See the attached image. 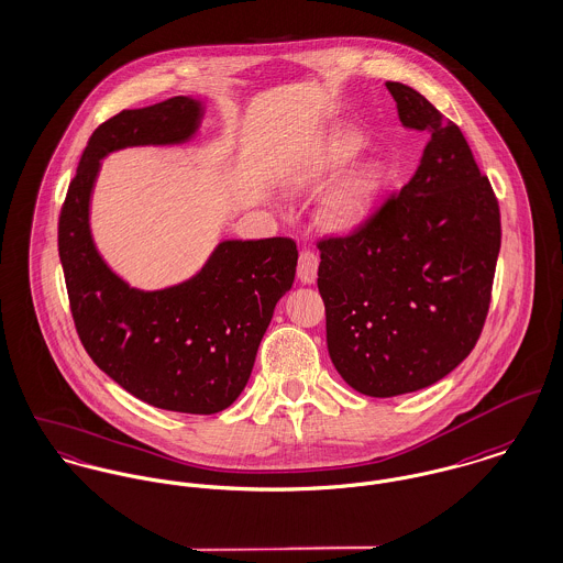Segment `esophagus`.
<instances>
[{"mask_svg": "<svg viewBox=\"0 0 563 563\" xmlns=\"http://www.w3.org/2000/svg\"><path fill=\"white\" fill-rule=\"evenodd\" d=\"M318 254L311 250H303L299 256V266H297V275L301 279V284H313L316 275H318Z\"/></svg>", "mask_w": 563, "mask_h": 563, "instance_id": "esophagus-1", "label": "esophagus"}]
</instances>
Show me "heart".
Here are the masks:
<instances>
[{
  "instance_id": "heart-1",
  "label": "heart",
  "mask_w": 563,
  "mask_h": 563,
  "mask_svg": "<svg viewBox=\"0 0 563 563\" xmlns=\"http://www.w3.org/2000/svg\"><path fill=\"white\" fill-rule=\"evenodd\" d=\"M361 148H363V140L357 133L346 131V133L333 135L318 154L307 176L316 180L327 174L340 172L357 156ZM380 189H383V167L378 163H367L358 167L351 178H346L324 200V205L320 208V221L329 230H338V232L353 230L367 217Z\"/></svg>"
}]
</instances>
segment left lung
Returning a JSON list of instances; mask_svg holds the SVG:
<instances>
[{
	"label": "left lung",
	"mask_w": 563,
	"mask_h": 563,
	"mask_svg": "<svg viewBox=\"0 0 563 563\" xmlns=\"http://www.w3.org/2000/svg\"><path fill=\"white\" fill-rule=\"evenodd\" d=\"M402 126L430 135L409 183L358 228L318 241L327 349L363 396L434 385L475 349L493 295L501 214L459 124L387 81Z\"/></svg>",
	"instance_id": "8db88e82"
}]
</instances>
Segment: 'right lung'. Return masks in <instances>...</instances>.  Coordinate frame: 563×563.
<instances>
[{
	"mask_svg": "<svg viewBox=\"0 0 563 563\" xmlns=\"http://www.w3.org/2000/svg\"><path fill=\"white\" fill-rule=\"evenodd\" d=\"M200 102L174 97L124 109L88 140L57 223L70 313L86 353L131 396L156 409L212 415L245 389L260 340L297 273V243L223 241L185 284L144 292L102 262L90 234V194L104 154L187 142Z\"/></svg>",
	"mask_w": 563,
	"mask_h": 563,
	"instance_id": "add662e5",
	"label": "right lung"
}]
</instances>
